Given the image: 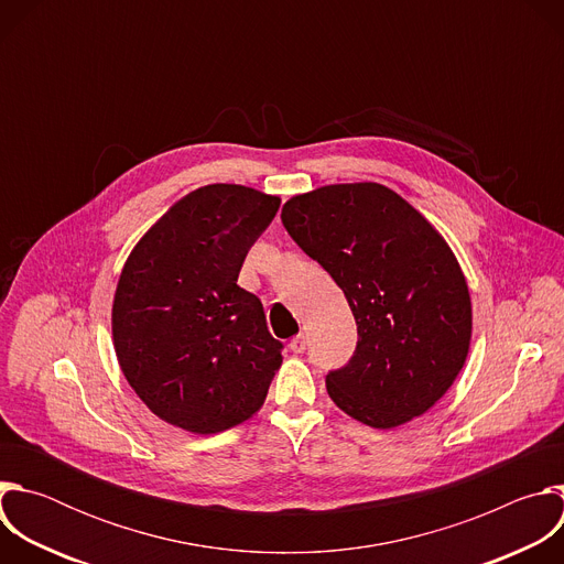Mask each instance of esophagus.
<instances>
[{
    "label": "esophagus",
    "mask_w": 564,
    "mask_h": 564,
    "mask_svg": "<svg viewBox=\"0 0 564 564\" xmlns=\"http://www.w3.org/2000/svg\"><path fill=\"white\" fill-rule=\"evenodd\" d=\"M305 346H307V341H305L303 335H296V337L290 341V350H292L294 355H301V352L305 350Z\"/></svg>",
    "instance_id": "34e87169"
}]
</instances>
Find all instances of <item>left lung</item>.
Wrapping results in <instances>:
<instances>
[{
	"label": "left lung",
	"instance_id": "obj_1",
	"mask_svg": "<svg viewBox=\"0 0 564 564\" xmlns=\"http://www.w3.org/2000/svg\"><path fill=\"white\" fill-rule=\"evenodd\" d=\"M281 220L344 290L357 321L352 357L326 377L330 399L372 429L424 415L459 375L470 344V296L446 240L377 183L294 196Z\"/></svg>",
	"mask_w": 564,
	"mask_h": 564
}]
</instances>
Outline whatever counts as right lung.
Listing matches in <instances>:
<instances>
[{
  "label": "right lung",
  "instance_id": "obj_1",
  "mask_svg": "<svg viewBox=\"0 0 564 564\" xmlns=\"http://www.w3.org/2000/svg\"><path fill=\"white\" fill-rule=\"evenodd\" d=\"M279 205L243 185H207L129 254L113 299V346L129 386L167 424L214 435L263 406L283 344L259 296L236 281Z\"/></svg>",
  "mask_w": 564,
  "mask_h": 564
}]
</instances>
